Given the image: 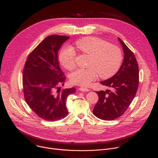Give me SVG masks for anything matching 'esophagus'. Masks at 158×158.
Instances as JSON below:
<instances>
[{
    "mask_svg": "<svg viewBox=\"0 0 158 158\" xmlns=\"http://www.w3.org/2000/svg\"><path fill=\"white\" fill-rule=\"evenodd\" d=\"M79 90L81 91H82V92H88V91H90V90L88 88H86V87H80L79 89Z\"/></svg>",
    "mask_w": 158,
    "mask_h": 158,
    "instance_id": "1",
    "label": "esophagus"
}]
</instances>
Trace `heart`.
<instances>
[{
    "mask_svg": "<svg viewBox=\"0 0 158 158\" xmlns=\"http://www.w3.org/2000/svg\"><path fill=\"white\" fill-rule=\"evenodd\" d=\"M77 48L89 56L86 69H78L69 76L75 85L87 86L94 81L98 76L102 79L113 76L120 69L123 62L121 50L108 42L96 37H87L76 42ZM76 52L69 46L64 47L59 56L61 64L68 70L76 67Z\"/></svg>",
    "mask_w": 158,
    "mask_h": 158,
    "instance_id": "heart-1",
    "label": "heart"
}]
</instances>
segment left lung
I'll return each instance as SVG.
<instances>
[{
	"label": "left lung",
	"instance_id": "1",
	"mask_svg": "<svg viewBox=\"0 0 158 158\" xmlns=\"http://www.w3.org/2000/svg\"><path fill=\"white\" fill-rule=\"evenodd\" d=\"M118 39L124 52L123 64L114 76L101 82L112 91H97L99 100L93 109L94 116L105 121L116 119L124 113L136 96L139 85V66L136 57L124 42Z\"/></svg>",
	"mask_w": 158,
	"mask_h": 158
}]
</instances>
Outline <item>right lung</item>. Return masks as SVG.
Wrapping results in <instances>:
<instances>
[{
	"label": "right lung",
	"instance_id": "1",
	"mask_svg": "<svg viewBox=\"0 0 158 158\" xmlns=\"http://www.w3.org/2000/svg\"><path fill=\"white\" fill-rule=\"evenodd\" d=\"M69 37L52 35L45 38L29 54L25 63L22 86L25 101L40 118L56 121L68 114L67 98L76 91L72 87L60 90L65 76L58 61V51Z\"/></svg>",
	"mask_w": 158,
	"mask_h": 158
}]
</instances>
